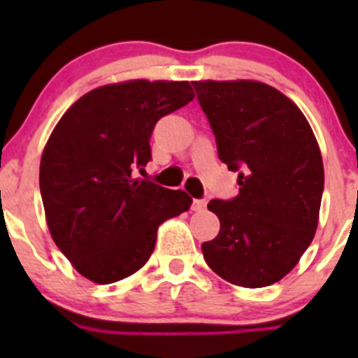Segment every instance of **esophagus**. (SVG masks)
I'll return each mask as SVG.
<instances>
[{
  "mask_svg": "<svg viewBox=\"0 0 358 358\" xmlns=\"http://www.w3.org/2000/svg\"><path fill=\"white\" fill-rule=\"evenodd\" d=\"M206 208L204 199H194L192 201V211H202Z\"/></svg>",
  "mask_w": 358,
  "mask_h": 358,
  "instance_id": "obj_1",
  "label": "esophagus"
}]
</instances>
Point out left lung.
Instances as JSON below:
<instances>
[{"label":"left lung","mask_w":358,"mask_h":358,"mask_svg":"<svg viewBox=\"0 0 358 358\" xmlns=\"http://www.w3.org/2000/svg\"><path fill=\"white\" fill-rule=\"evenodd\" d=\"M218 157L239 171L232 201H209L220 234L202 244L227 282L265 287L298 265L315 236L324 190L319 143L299 107L251 79L194 81Z\"/></svg>","instance_id":"8db88e82"}]
</instances>
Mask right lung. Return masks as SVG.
<instances>
[{
    "mask_svg": "<svg viewBox=\"0 0 358 358\" xmlns=\"http://www.w3.org/2000/svg\"><path fill=\"white\" fill-rule=\"evenodd\" d=\"M189 81L131 79L92 90L53 128L39 164L50 234L76 270L95 284L138 272L157 229L189 211L192 199L133 178L150 159L162 115L194 100Z\"/></svg>",
    "mask_w": 358,
    "mask_h": 358,
    "instance_id": "obj_1",
    "label": "right lung"
}]
</instances>
